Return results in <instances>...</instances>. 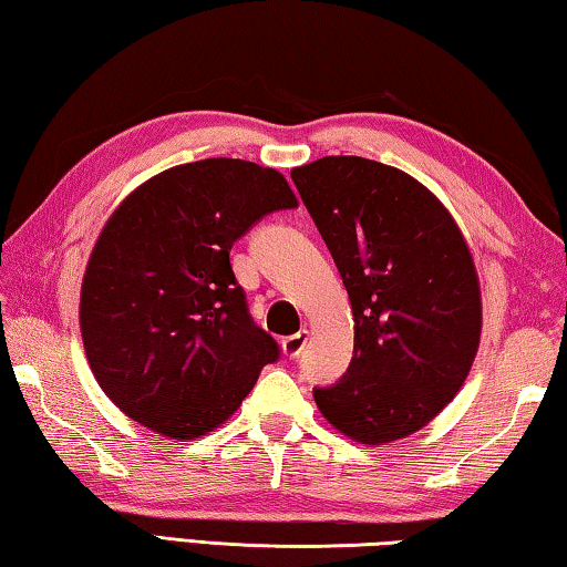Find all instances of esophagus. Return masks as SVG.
Returning <instances> with one entry per match:
<instances>
[{
    "label": "esophagus",
    "instance_id": "esophagus-1",
    "mask_svg": "<svg viewBox=\"0 0 567 567\" xmlns=\"http://www.w3.org/2000/svg\"><path fill=\"white\" fill-rule=\"evenodd\" d=\"M306 341H309V331H306V329H301L299 333H293V336H286V339L281 341V349H284L286 359H296V355L303 351Z\"/></svg>",
    "mask_w": 567,
    "mask_h": 567
}]
</instances>
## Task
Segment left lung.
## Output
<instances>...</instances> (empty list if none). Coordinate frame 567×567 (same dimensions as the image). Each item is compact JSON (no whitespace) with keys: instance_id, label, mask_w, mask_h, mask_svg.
Listing matches in <instances>:
<instances>
[{"instance_id":"left-lung-1","label":"left lung","mask_w":567,"mask_h":567,"mask_svg":"<svg viewBox=\"0 0 567 567\" xmlns=\"http://www.w3.org/2000/svg\"><path fill=\"white\" fill-rule=\"evenodd\" d=\"M291 178L353 311L351 365L331 389H313L316 405L351 441L405 439L453 401L478 353L468 244L441 198L395 166L323 156Z\"/></svg>"}]
</instances>
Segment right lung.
<instances>
[{
    "label": "right lung",
    "mask_w": 567,
    "mask_h": 567,
    "mask_svg": "<svg viewBox=\"0 0 567 567\" xmlns=\"http://www.w3.org/2000/svg\"><path fill=\"white\" fill-rule=\"evenodd\" d=\"M299 206L276 168L204 158L156 174L109 216L79 326L118 411L168 441L221 425L278 346L251 321L228 251L258 218Z\"/></svg>",
    "instance_id": "right-lung-1"
}]
</instances>
